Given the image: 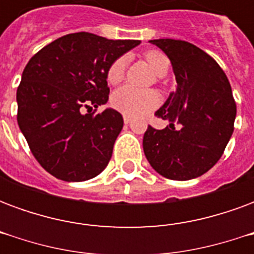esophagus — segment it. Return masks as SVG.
Returning a JSON list of instances; mask_svg holds the SVG:
<instances>
[{"mask_svg": "<svg viewBox=\"0 0 254 254\" xmlns=\"http://www.w3.org/2000/svg\"><path fill=\"white\" fill-rule=\"evenodd\" d=\"M132 121V118H130V117L129 116H124V122H125V124H129V122Z\"/></svg>", "mask_w": 254, "mask_h": 254, "instance_id": "esophagus-1", "label": "esophagus"}]
</instances>
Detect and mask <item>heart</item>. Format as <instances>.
Wrapping results in <instances>:
<instances>
[{
  "label": "heart",
  "instance_id": "b5f03b06",
  "mask_svg": "<svg viewBox=\"0 0 254 254\" xmlns=\"http://www.w3.org/2000/svg\"><path fill=\"white\" fill-rule=\"evenodd\" d=\"M145 60L152 67L156 76L163 77L169 66L170 61L166 54L159 50H151L145 54ZM127 69V57L117 58L111 64L107 70V81L110 84H118L122 81ZM160 103V95L154 89H137L132 85H124L121 88L114 91L111 95V106L125 116L137 117L147 114L148 111L154 110Z\"/></svg>",
  "mask_w": 254,
  "mask_h": 254
}]
</instances>
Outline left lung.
I'll use <instances>...</instances> for the list:
<instances>
[{
  "mask_svg": "<svg viewBox=\"0 0 254 254\" xmlns=\"http://www.w3.org/2000/svg\"><path fill=\"white\" fill-rule=\"evenodd\" d=\"M149 42L170 60L177 88L155 113L169 125L148 127L144 154L160 176L193 180L216 165L233 134L237 106L231 85L218 63L189 42Z\"/></svg>",
  "mask_w": 254,
  "mask_h": 254,
  "instance_id": "left-lung-1",
  "label": "left lung"
}]
</instances>
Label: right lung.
I'll return each instance as SVG.
<instances>
[{"label": "right lung", "instance_id": "add662e5", "mask_svg": "<svg viewBox=\"0 0 254 254\" xmlns=\"http://www.w3.org/2000/svg\"><path fill=\"white\" fill-rule=\"evenodd\" d=\"M140 41H111L89 32L61 36L31 58L17 88V124L39 165L66 182L94 178L110 162L124 127L106 105L107 70Z\"/></svg>", "mask_w": 254, "mask_h": 254}]
</instances>
